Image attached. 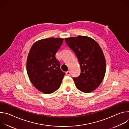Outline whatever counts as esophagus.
Returning <instances> with one entry per match:
<instances>
[{"label":"esophagus","mask_w":129,"mask_h":129,"mask_svg":"<svg viewBox=\"0 0 129 129\" xmlns=\"http://www.w3.org/2000/svg\"><path fill=\"white\" fill-rule=\"evenodd\" d=\"M66 74L67 76H70V72L69 71H67L66 72Z\"/></svg>","instance_id":"esophagus-1"}]
</instances>
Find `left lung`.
Listing matches in <instances>:
<instances>
[{
  "label": "left lung",
  "instance_id": "1",
  "mask_svg": "<svg viewBox=\"0 0 129 129\" xmlns=\"http://www.w3.org/2000/svg\"><path fill=\"white\" fill-rule=\"evenodd\" d=\"M67 45L78 59L81 73L73 78L77 88L85 93H89L99 87L106 73V61L99 44L88 37L79 36L65 38Z\"/></svg>",
  "mask_w": 129,
  "mask_h": 129
}]
</instances>
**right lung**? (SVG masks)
Masks as SVG:
<instances>
[{"instance_id": "obj_1", "label": "right lung", "mask_w": 129, "mask_h": 129, "mask_svg": "<svg viewBox=\"0 0 129 129\" xmlns=\"http://www.w3.org/2000/svg\"><path fill=\"white\" fill-rule=\"evenodd\" d=\"M63 40L49 38L39 40L29 52L26 63L28 76L33 85L44 93L50 94L58 90L65 75L56 57Z\"/></svg>"}]
</instances>
